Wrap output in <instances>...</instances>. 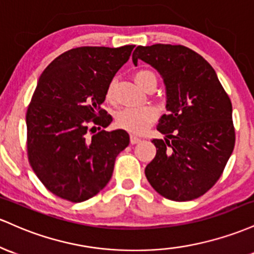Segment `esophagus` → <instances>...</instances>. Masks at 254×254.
Masks as SVG:
<instances>
[{"label":"esophagus","mask_w":254,"mask_h":254,"mask_svg":"<svg viewBox=\"0 0 254 254\" xmlns=\"http://www.w3.org/2000/svg\"><path fill=\"white\" fill-rule=\"evenodd\" d=\"M129 140H130V144L134 145V144H138V142H140L141 139L138 138V136H135V135H130Z\"/></svg>","instance_id":"1"}]
</instances>
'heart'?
<instances>
[{
	"mask_svg": "<svg viewBox=\"0 0 254 254\" xmlns=\"http://www.w3.org/2000/svg\"><path fill=\"white\" fill-rule=\"evenodd\" d=\"M134 80L142 90L150 80H156L155 74L150 70H139L135 73ZM115 98V82H110L105 92V99L108 102H114ZM157 118V113L152 107L128 108L118 113L116 115V125L122 129L134 134H140L151 126Z\"/></svg>",
	"mask_w": 254,
	"mask_h": 254,
	"instance_id": "obj_1",
	"label": "heart"
}]
</instances>
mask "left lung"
Masks as SVG:
<instances>
[{"mask_svg":"<svg viewBox=\"0 0 254 254\" xmlns=\"http://www.w3.org/2000/svg\"><path fill=\"white\" fill-rule=\"evenodd\" d=\"M132 60L155 68L165 85L168 114L157 126L165 136L152 140L157 151L146 179L170 200L198 198L216 184L234 150L232 102L211 64L184 45H139Z\"/></svg>","mask_w":254,"mask_h":254,"instance_id":"8db88e82","label":"left lung"}]
</instances>
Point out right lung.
Wrapping results in <instances>:
<instances>
[{
	"label": "right lung",
	"instance_id": "add662e5",
	"mask_svg": "<svg viewBox=\"0 0 254 254\" xmlns=\"http://www.w3.org/2000/svg\"><path fill=\"white\" fill-rule=\"evenodd\" d=\"M133 48L70 49L39 76L26 114L28 159L42 184L60 198L81 203L101 192L112 179L116 156L129 144L124 129L91 136L89 130L112 124L101 105Z\"/></svg>",
	"mask_w": 254,
	"mask_h": 254
}]
</instances>
